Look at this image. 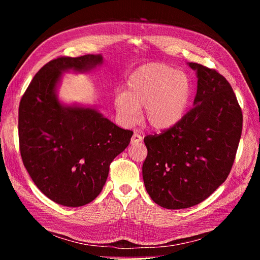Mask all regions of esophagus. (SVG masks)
I'll list each match as a JSON object with an SVG mask.
<instances>
[{
  "instance_id": "esophagus-1",
  "label": "esophagus",
  "mask_w": 260,
  "mask_h": 260,
  "mask_svg": "<svg viewBox=\"0 0 260 260\" xmlns=\"http://www.w3.org/2000/svg\"><path fill=\"white\" fill-rule=\"evenodd\" d=\"M142 137H141L140 135H138V133H135V135L132 136V138H131V144L132 145H136V144H138V143H140V142H142Z\"/></svg>"
}]
</instances>
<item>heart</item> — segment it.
I'll use <instances>...</instances> for the list:
<instances>
[{
    "instance_id": "b5f03b06",
    "label": "heart",
    "mask_w": 260,
    "mask_h": 260,
    "mask_svg": "<svg viewBox=\"0 0 260 260\" xmlns=\"http://www.w3.org/2000/svg\"><path fill=\"white\" fill-rule=\"evenodd\" d=\"M192 99L188 77L170 66L152 62L136 70L116 94L114 106L125 124L136 122L143 107V120L155 131L170 130L182 120Z\"/></svg>"
}]
</instances>
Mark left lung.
Segmentation results:
<instances>
[{
	"label": "left lung",
	"instance_id": "obj_1",
	"mask_svg": "<svg viewBox=\"0 0 260 260\" xmlns=\"http://www.w3.org/2000/svg\"><path fill=\"white\" fill-rule=\"evenodd\" d=\"M187 65L198 78L193 108L176 127L144 138V185L167 209L198 205L224 182L242 133L243 115L230 83L216 70Z\"/></svg>",
	"mask_w": 260,
	"mask_h": 260
}]
</instances>
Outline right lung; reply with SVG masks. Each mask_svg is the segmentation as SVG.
Returning <instances> with one entry per match:
<instances>
[{"instance_id":"obj_1","label":"right lung","mask_w":260,"mask_h":260,"mask_svg":"<svg viewBox=\"0 0 260 260\" xmlns=\"http://www.w3.org/2000/svg\"><path fill=\"white\" fill-rule=\"evenodd\" d=\"M102 64V54L53 59L37 73L20 101L23 165L39 190L62 206L80 207L98 198L109 165L133 135L95 106L67 104L58 98L62 74H88Z\"/></svg>"}]
</instances>
